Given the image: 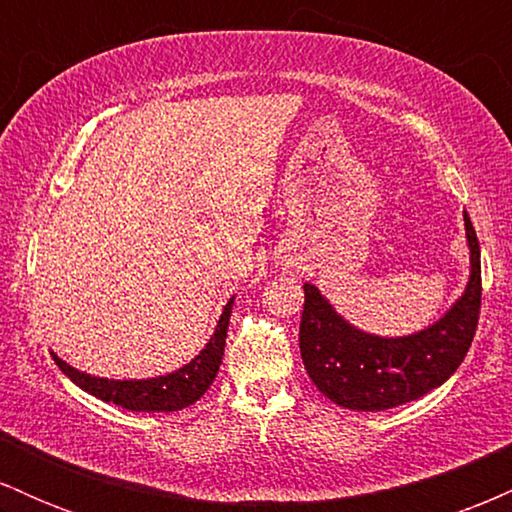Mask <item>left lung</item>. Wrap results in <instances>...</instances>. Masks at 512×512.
<instances>
[{
    "instance_id": "left-lung-1",
    "label": "left lung",
    "mask_w": 512,
    "mask_h": 512,
    "mask_svg": "<svg viewBox=\"0 0 512 512\" xmlns=\"http://www.w3.org/2000/svg\"><path fill=\"white\" fill-rule=\"evenodd\" d=\"M469 281L462 296L433 325L404 337L358 330L313 284H305L301 358L317 390L354 411H385L436 390L455 373L477 332L481 308V252L464 211Z\"/></svg>"
}]
</instances>
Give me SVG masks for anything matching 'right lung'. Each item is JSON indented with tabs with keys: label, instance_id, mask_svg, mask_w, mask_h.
Listing matches in <instances>:
<instances>
[{
	"label": "right lung",
	"instance_id": "1",
	"mask_svg": "<svg viewBox=\"0 0 512 512\" xmlns=\"http://www.w3.org/2000/svg\"><path fill=\"white\" fill-rule=\"evenodd\" d=\"M233 313V298L226 303L223 313L216 322V330L211 339L204 344V349L192 358L190 363L173 370V373L156 375V378L142 380H113V378H98V375L84 373L69 366L60 356L52 354L60 370L79 385L88 395L103 399V402H113L117 407L129 411H180L190 404H195L209 385L214 383L216 373H219L223 346H226L228 322Z\"/></svg>",
	"mask_w": 512,
	"mask_h": 512
}]
</instances>
